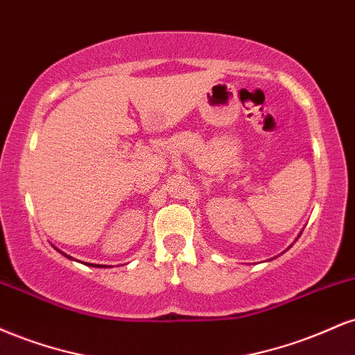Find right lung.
I'll return each mask as SVG.
<instances>
[{
  "mask_svg": "<svg viewBox=\"0 0 355 355\" xmlns=\"http://www.w3.org/2000/svg\"><path fill=\"white\" fill-rule=\"evenodd\" d=\"M68 257V255H67ZM88 266H92V267H95V266H93V263H88Z\"/></svg>",
  "mask_w": 355,
  "mask_h": 355,
  "instance_id": "add662e5",
  "label": "right lung"
}]
</instances>
